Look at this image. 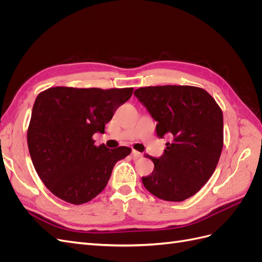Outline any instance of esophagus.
I'll return each instance as SVG.
<instances>
[{
	"mask_svg": "<svg viewBox=\"0 0 262 262\" xmlns=\"http://www.w3.org/2000/svg\"><path fill=\"white\" fill-rule=\"evenodd\" d=\"M131 156H132V160H138V158H140L142 156V154L140 152H138V150L133 149L131 153Z\"/></svg>",
	"mask_w": 262,
	"mask_h": 262,
	"instance_id": "obj_1",
	"label": "esophagus"
}]
</instances>
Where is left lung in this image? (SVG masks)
Instances as JSON below:
<instances>
[{
	"label": "left lung",
	"instance_id": "obj_1",
	"mask_svg": "<svg viewBox=\"0 0 262 262\" xmlns=\"http://www.w3.org/2000/svg\"><path fill=\"white\" fill-rule=\"evenodd\" d=\"M134 95L157 122V137L168 134L172 139L161 157L146 155L154 170L142 182L162 200L184 201L199 191L216 168L223 148V113L200 87L147 86Z\"/></svg>",
	"mask_w": 262,
	"mask_h": 262
}]
</instances>
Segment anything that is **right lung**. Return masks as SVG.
I'll list each match as a JSON object with an SVG mask.
<instances>
[{"label": "right lung", "mask_w": 262, "mask_h": 262, "mask_svg": "<svg viewBox=\"0 0 262 262\" xmlns=\"http://www.w3.org/2000/svg\"><path fill=\"white\" fill-rule=\"evenodd\" d=\"M132 92V87L59 86L38 95L27 132L28 149L38 176L55 196L83 204L105 189L114 166L131 148L96 146L93 136L105 132V124Z\"/></svg>", "instance_id": "right-lung-1"}]
</instances>
